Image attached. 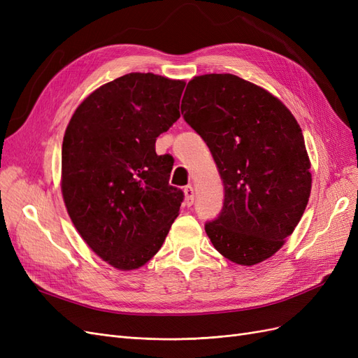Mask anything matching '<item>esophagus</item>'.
Returning <instances> with one entry per match:
<instances>
[{
    "instance_id": "1",
    "label": "esophagus",
    "mask_w": 358,
    "mask_h": 358,
    "mask_svg": "<svg viewBox=\"0 0 358 358\" xmlns=\"http://www.w3.org/2000/svg\"><path fill=\"white\" fill-rule=\"evenodd\" d=\"M183 192H185V204L189 208V206L194 203V189L191 185H188L185 187V189H183Z\"/></svg>"
}]
</instances>
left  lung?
Masks as SVG:
<instances>
[{
    "label": "left lung",
    "mask_w": 358,
    "mask_h": 358,
    "mask_svg": "<svg viewBox=\"0 0 358 358\" xmlns=\"http://www.w3.org/2000/svg\"><path fill=\"white\" fill-rule=\"evenodd\" d=\"M180 110L209 146L224 183L218 218L204 227L216 251L241 266L276 254L310 196V161L287 106L234 74L188 82Z\"/></svg>",
    "instance_id": "8db88e82"
}]
</instances>
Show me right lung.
Wrapping results in <instances>:
<instances>
[{
	"label": "right lung",
	"mask_w": 358,
	"mask_h": 358,
	"mask_svg": "<svg viewBox=\"0 0 358 358\" xmlns=\"http://www.w3.org/2000/svg\"><path fill=\"white\" fill-rule=\"evenodd\" d=\"M183 80L129 73L91 92L62 142L61 191L76 230L117 270L146 264L178 218L183 192L169 183L161 133L180 117Z\"/></svg>",
	"instance_id": "add662e5"
}]
</instances>
